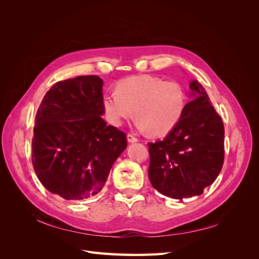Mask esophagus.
Returning <instances> with one entry per match:
<instances>
[{
    "label": "esophagus",
    "mask_w": 259,
    "mask_h": 259,
    "mask_svg": "<svg viewBox=\"0 0 259 259\" xmlns=\"http://www.w3.org/2000/svg\"><path fill=\"white\" fill-rule=\"evenodd\" d=\"M127 142L128 143H136V142H138V138L130 133V134H127Z\"/></svg>",
    "instance_id": "1"
}]
</instances>
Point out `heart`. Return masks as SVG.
<instances>
[{
	"instance_id": "obj_1",
	"label": "heart",
	"mask_w": 259,
	"mask_h": 259,
	"mask_svg": "<svg viewBox=\"0 0 259 259\" xmlns=\"http://www.w3.org/2000/svg\"><path fill=\"white\" fill-rule=\"evenodd\" d=\"M116 92L103 96L107 120L119 126L136 116L142 131L164 136L173 131L185 113L187 92L178 81L143 74L124 79L116 84Z\"/></svg>"
}]
</instances>
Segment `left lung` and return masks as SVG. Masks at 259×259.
Returning <instances> with one entry per match:
<instances>
[{"label": "left lung", "mask_w": 259, "mask_h": 259, "mask_svg": "<svg viewBox=\"0 0 259 259\" xmlns=\"http://www.w3.org/2000/svg\"><path fill=\"white\" fill-rule=\"evenodd\" d=\"M193 99L177 126L163 140L149 143V179L154 189L182 200L200 195L221 173L225 127L205 89L192 81Z\"/></svg>", "instance_id": "left-lung-1"}]
</instances>
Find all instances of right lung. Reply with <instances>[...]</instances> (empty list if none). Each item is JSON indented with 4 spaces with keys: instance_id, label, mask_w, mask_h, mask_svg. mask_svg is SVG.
Returning a JSON list of instances; mask_svg holds the SVG:
<instances>
[{
    "instance_id": "right-lung-1",
    "label": "right lung",
    "mask_w": 259,
    "mask_h": 259,
    "mask_svg": "<svg viewBox=\"0 0 259 259\" xmlns=\"http://www.w3.org/2000/svg\"><path fill=\"white\" fill-rule=\"evenodd\" d=\"M103 80L80 75L55 83L35 115L32 165L42 185L65 200H82L103 189L126 134L107 125Z\"/></svg>"
}]
</instances>
